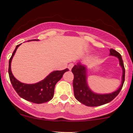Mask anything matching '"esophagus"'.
I'll return each instance as SVG.
<instances>
[{"instance_id":"obj_1","label":"esophagus","mask_w":133,"mask_h":133,"mask_svg":"<svg viewBox=\"0 0 133 133\" xmlns=\"http://www.w3.org/2000/svg\"><path fill=\"white\" fill-rule=\"evenodd\" d=\"M73 65H74V64H72V63L69 64V65H68V69H69V70H71V69H72V68Z\"/></svg>"}]
</instances>
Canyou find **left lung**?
I'll return each mask as SVG.
<instances>
[{
  "mask_svg": "<svg viewBox=\"0 0 133 133\" xmlns=\"http://www.w3.org/2000/svg\"><path fill=\"white\" fill-rule=\"evenodd\" d=\"M110 55L118 58L119 64L122 69V82L121 85L115 91L109 94H97L94 92L89 88L87 83V68L86 65L78 62L72 68V72L74 75L73 90L75 98L82 104L87 107H98L110 103L117 96L122 89L125 80V68L119 53L110 49Z\"/></svg>",
  "mask_w": 133,
  "mask_h": 133,
  "instance_id": "obj_1",
  "label": "left lung"
}]
</instances>
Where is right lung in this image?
<instances>
[{
  "label": "right lung",
  "instance_id": "1",
  "mask_svg": "<svg viewBox=\"0 0 133 133\" xmlns=\"http://www.w3.org/2000/svg\"><path fill=\"white\" fill-rule=\"evenodd\" d=\"M39 39L29 40L28 41H38ZM21 44L16 46L14 50L12 56L9 61V79L11 83L16 90L18 94L22 98L28 101L32 102L37 104L46 103L50 101L53 98L54 95V90L56 83L62 78L64 72L69 71V69H64L62 71H54L50 73L44 79L34 84H26L22 83L15 78L11 72V65L12 57L15 55L16 50Z\"/></svg>",
  "mask_w": 133,
  "mask_h": 133
}]
</instances>
